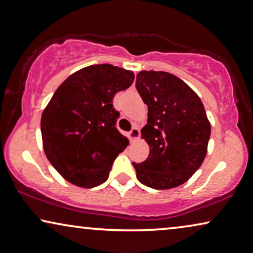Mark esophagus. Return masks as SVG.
<instances>
[{
    "mask_svg": "<svg viewBox=\"0 0 253 253\" xmlns=\"http://www.w3.org/2000/svg\"><path fill=\"white\" fill-rule=\"evenodd\" d=\"M129 137H130V139L131 140H135V139H138L139 138V129L138 127H132V129H131V131L129 132Z\"/></svg>",
    "mask_w": 253,
    "mask_h": 253,
    "instance_id": "obj_1",
    "label": "esophagus"
}]
</instances>
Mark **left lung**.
Returning <instances> with one entry per match:
<instances>
[{"instance_id":"8db88e82","label":"left lung","mask_w":253,"mask_h":253,"mask_svg":"<svg viewBox=\"0 0 253 253\" xmlns=\"http://www.w3.org/2000/svg\"><path fill=\"white\" fill-rule=\"evenodd\" d=\"M135 87L148 106L141 137L149 155L132 163L138 180L154 189L178 187L206 159L211 133L206 109L187 84L170 73L141 71Z\"/></svg>"}]
</instances>
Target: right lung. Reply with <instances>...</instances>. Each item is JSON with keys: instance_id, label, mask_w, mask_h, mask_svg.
<instances>
[{"instance_id": "right-lung-1", "label": "right lung", "mask_w": 253, "mask_h": 253, "mask_svg": "<svg viewBox=\"0 0 253 253\" xmlns=\"http://www.w3.org/2000/svg\"><path fill=\"white\" fill-rule=\"evenodd\" d=\"M133 80V72L118 66H87L60 84L43 111V149L71 184L83 188L102 184L129 145L116 127L120 113L113 107V98Z\"/></svg>"}]
</instances>
